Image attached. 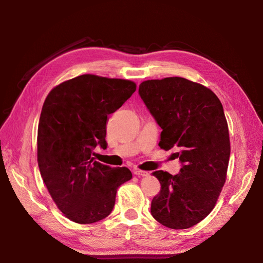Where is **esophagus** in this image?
Returning a JSON list of instances; mask_svg holds the SVG:
<instances>
[{"label":"esophagus","instance_id":"34e87169","mask_svg":"<svg viewBox=\"0 0 263 263\" xmlns=\"http://www.w3.org/2000/svg\"><path fill=\"white\" fill-rule=\"evenodd\" d=\"M134 174H136L137 177H146L148 176V172L144 171V170H139V169H135Z\"/></svg>","mask_w":263,"mask_h":263}]
</instances>
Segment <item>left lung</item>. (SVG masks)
<instances>
[{
    "label": "left lung",
    "mask_w": 263,
    "mask_h": 263,
    "mask_svg": "<svg viewBox=\"0 0 263 263\" xmlns=\"http://www.w3.org/2000/svg\"><path fill=\"white\" fill-rule=\"evenodd\" d=\"M138 93L162 129L159 147L173 149L182 164L176 176L153 172L161 189L151 215L165 227L190 228L212 212L225 184L230 142L224 108L213 91L180 77L144 81Z\"/></svg>",
    "instance_id": "8db88e82"
}]
</instances>
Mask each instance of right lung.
Returning a JSON list of instances; mask_svg holds the SVG:
<instances>
[{
  "instance_id": "add662e5",
  "label": "right lung",
  "mask_w": 263,
  "mask_h": 263,
  "mask_svg": "<svg viewBox=\"0 0 263 263\" xmlns=\"http://www.w3.org/2000/svg\"><path fill=\"white\" fill-rule=\"evenodd\" d=\"M135 91L129 80L83 74L53 87L45 100L37 134L39 171L58 209L78 224L107 217L118 186L133 178L126 166L110 168L92 155L98 146L106 148L107 116Z\"/></svg>"
}]
</instances>
